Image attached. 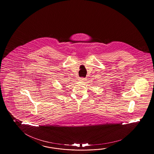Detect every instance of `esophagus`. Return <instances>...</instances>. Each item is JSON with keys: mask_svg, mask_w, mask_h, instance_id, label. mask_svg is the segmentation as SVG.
Returning <instances> with one entry per match:
<instances>
[{"mask_svg": "<svg viewBox=\"0 0 154 154\" xmlns=\"http://www.w3.org/2000/svg\"><path fill=\"white\" fill-rule=\"evenodd\" d=\"M79 81H81V82H84V81L85 80V78H83V77H82V78H80L79 79Z\"/></svg>", "mask_w": 154, "mask_h": 154, "instance_id": "obj_1", "label": "esophagus"}]
</instances>
